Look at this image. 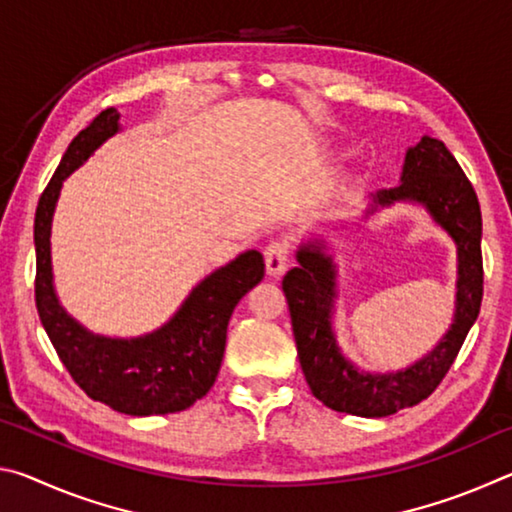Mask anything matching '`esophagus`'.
<instances>
[{
	"mask_svg": "<svg viewBox=\"0 0 512 512\" xmlns=\"http://www.w3.org/2000/svg\"><path fill=\"white\" fill-rule=\"evenodd\" d=\"M289 255L291 250L287 241H271V244L264 248V262H266L268 275L280 277L284 271H287Z\"/></svg>",
	"mask_w": 512,
	"mask_h": 512,
	"instance_id": "obj_1",
	"label": "esophagus"
}]
</instances>
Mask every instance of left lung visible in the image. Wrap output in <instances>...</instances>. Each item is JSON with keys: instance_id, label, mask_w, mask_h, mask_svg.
Here are the masks:
<instances>
[{"instance_id": "left-lung-1", "label": "left lung", "mask_w": 512, "mask_h": 512, "mask_svg": "<svg viewBox=\"0 0 512 512\" xmlns=\"http://www.w3.org/2000/svg\"><path fill=\"white\" fill-rule=\"evenodd\" d=\"M375 201L379 205L418 201L427 207L458 246V293L452 329L431 354L400 372H359L339 352L329 323L334 298L332 259L320 253L318 246L300 248V266L284 275L282 289L289 302L302 372L316 400L332 411L361 418H386L427 400L452 368L483 300L479 198L443 142L422 137L406 153L402 183L379 192Z\"/></svg>"}]
</instances>
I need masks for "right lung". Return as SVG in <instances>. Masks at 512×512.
<instances>
[{
  "instance_id": "add662e5",
  "label": "right lung",
  "mask_w": 512,
  "mask_h": 512,
  "mask_svg": "<svg viewBox=\"0 0 512 512\" xmlns=\"http://www.w3.org/2000/svg\"><path fill=\"white\" fill-rule=\"evenodd\" d=\"M115 108L101 110L72 144L42 192L33 223L36 307L60 361L85 395L126 415L185 411L214 386L225 334L237 302L262 282L264 257L239 255L189 293L185 305L158 332L142 339H103L83 329L58 305L51 284L49 232L60 185L97 146L119 131Z\"/></svg>"
}]
</instances>
